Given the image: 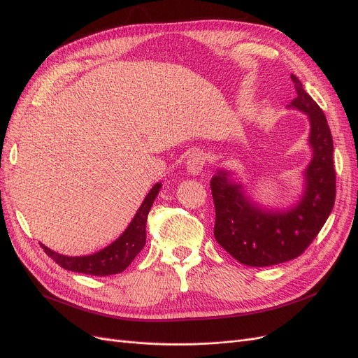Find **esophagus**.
I'll list each match as a JSON object with an SVG mask.
<instances>
[{
	"label": "esophagus",
	"mask_w": 358,
	"mask_h": 358,
	"mask_svg": "<svg viewBox=\"0 0 358 358\" xmlns=\"http://www.w3.org/2000/svg\"><path fill=\"white\" fill-rule=\"evenodd\" d=\"M203 166H206V155L202 151H194L188 160H186V169L194 176L202 173Z\"/></svg>",
	"instance_id": "1"
}]
</instances>
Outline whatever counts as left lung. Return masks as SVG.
<instances>
[{
	"label": "left lung",
	"mask_w": 358,
	"mask_h": 358,
	"mask_svg": "<svg viewBox=\"0 0 358 358\" xmlns=\"http://www.w3.org/2000/svg\"><path fill=\"white\" fill-rule=\"evenodd\" d=\"M297 97L288 108L308 115L312 160L303 172V192L288 208L255 201L236 172L218 169L211 179L215 206L214 237L231 257L248 266H271L304 252L328 220L335 202L334 143L328 121L316 101L292 74Z\"/></svg>",
	"instance_id": "obj_1"
}]
</instances>
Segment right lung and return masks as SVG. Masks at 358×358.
I'll return each instance as SVG.
<instances>
[{"mask_svg":"<svg viewBox=\"0 0 358 358\" xmlns=\"http://www.w3.org/2000/svg\"><path fill=\"white\" fill-rule=\"evenodd\" d=\"M160 182L152 186L125 231L105 249H101L93 255H84V257H65V255L54 252L45 245L41 246L48 257L52 258L64 269L96 277L119 274V272H122L131 265V262L145 245L147 215L150 213L152 202H155L156 196L160 192Z\"/></svg>","mask_w":358,"mask_h":358,"instance_id":"right-lung-1","label":"right lung"}]
</instances>
